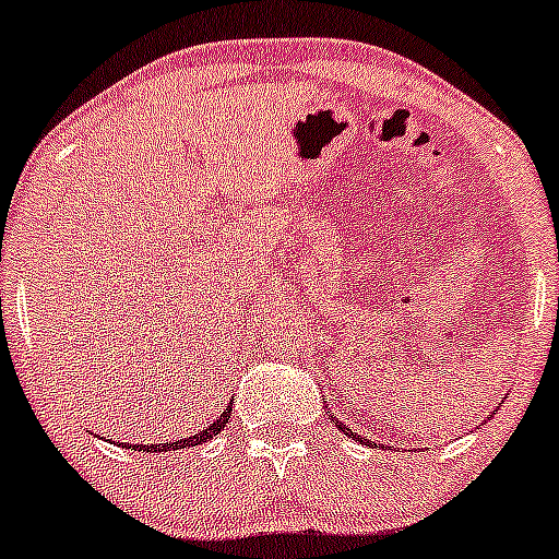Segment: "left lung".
I'll return each mask as SVG.
<instances>
[{
  "instance_id": "left-lung-1",
  "label": "left lung",
  "mask_w": 559,
  "mask_h": 559,
  "mask_svg": "<svg viewBox=\"0 0 559 559\" xmlns=\"http://www.w3.org/2000/svg\"><path fill=\"white\" fill-rule=\"evenodd\" d=\"M328 408V406H325ZM328 416H331V412H328ZM331 419L335 421V427H338L341 429V432H344L346 437H352V440H359L361 442V445H372V442H369V440H365V437H361L359 432H352V429H348V425H344V421H338V416H331Z\"/></svg>"
}]
</instances>
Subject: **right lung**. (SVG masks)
Here are the masks:
<instances>
[{
    "label": "right lung",
    "instance_id": "right-lung-1",
    "mask_svg": "<svg viewBox=\"0 0 559 559\" xmlns=\"http://www.w3.org/2000/svg\"><path fill=\"white\" fill-rule=\"evenodd\" d=\"M231 403H234V401H228V406L224 408V414H221L218 419L213 421V425H207V427L200 429L198 435L181 437V440H177V442H156V445H130V442H119V445H122V448H132V450H138V453H166V450H181V448L203 445V442L213 440V437L218 435L221 429H224V427L228 425V419H231Z\"/></svg>",
    "mask_w": 559,
    "mask_h": 559
}]
</instances>
